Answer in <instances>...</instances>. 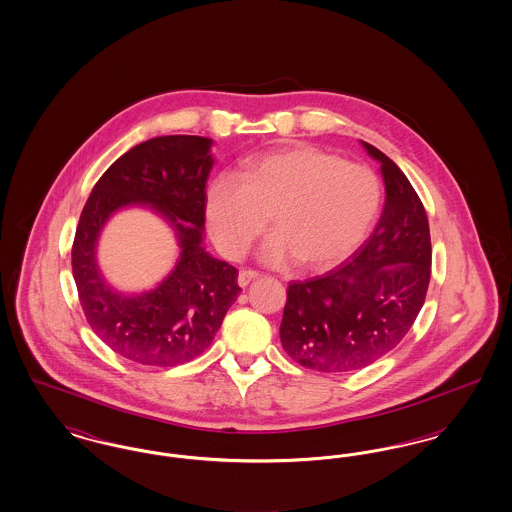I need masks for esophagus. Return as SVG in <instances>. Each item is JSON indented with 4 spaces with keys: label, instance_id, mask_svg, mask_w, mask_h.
<instances>
[{
    "label": "esophagus",
    "instance_id": "obj_1",
    "mask_svg": "<svg viewBox=\"0 0 512 512\" xmlns=\"http://www.w3.org/2000/svg\"><path fill=\"white\" fill-rule=\"evenodd\" d=\"M259 276V272H255V270H242L240 274H238V284L245 288L251 280H255Z\"/></svg>",
    "mask_w": 512,
    "mask_h": 512
}]
</instances>
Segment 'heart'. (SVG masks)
<instances>
[{
	"label": "heart",
	"mask_w": 512,
	"mask_h": 512,
	"mask_svg": "<svg viewBox=\"0 0 512 512\" xmlns=\"http://www.w3.org/2000/svg\"><path fill=\"white\" fill-rule=\"evenodd\" d=\"M376 172L317 147L293 146L253 157L242 178L217 176L205 197L209 232L220 251L238 259L267 228L276 230L263 257L280 265L334 267L365 242L380 211Z\"/></svg>",
	"instance_id": "1"
}]
</instances>
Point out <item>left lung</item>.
I'll return each mask as SVG.
<instances>
[{
  "label": "left lung",
  "instance_id": "8db88e82",
  "mask_svg": "<svg viewBox=\"0 0 512 512\" xmlns=\"http://www.w3.org/2000/svg\"><path fill=\"white\" fill-rule=\"evenodd\" d=\"M386 203L372 236L341 267L288 286L284 351L318 372H353L388 355L418 317L432 272L430 226L409 178L386 153Z\"/></svg>",
  "mask_w": 512,
  "mask_h": 512
}]
</instances>
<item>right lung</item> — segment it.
Masks as SVG:
<instances>
[{"label":"right lung","mask_w":512,"mask_h":512,"mask_svg":"<svg viewBox=\"0 0 512 512\" xmlns=\"http://www.w3.org/2000/svg\"><path fill=\"white\" fill-rule=\"evenodd\" d=\"M211 140L151 138L126 151L94 186L76 226L73 276L78 299L99 340L124 359L176 366L199 357L236 301L238 270L203 249ZM147 202L172 220L183 253L172 274L151 293L124 296L98 274L95 244L106 219L121 206Z\"/></svg>","instance_id":"right-lung-1"}]
</instances>
